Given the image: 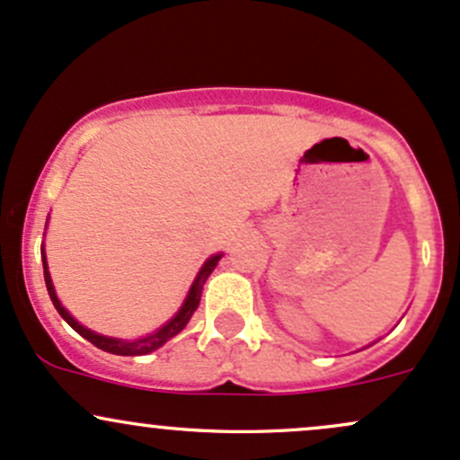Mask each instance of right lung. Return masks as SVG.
I'll return each mask as SVG.
<instances>
[{"instance_id":"add662e5","label":"right lung","mask_w":460,"mask_h":460,"mask_svg":"<svg viewBox=\"0 0 460 460\" xmlns=\"http://www.w3.org/2000/svg\"><path fill=\"white\" fill-rule=\"evenodd\" d=\"M48 228V226H46ZM224 254H212L210 259H206V263L201 265V270L197 271L195 280H192L189 294H186L184 303H181V307L177 309V314L172 315L169 323L162 324L160 329L153 331L151 335H145V338H137V340H120V338H110V335H101L96 333V331L83 327L81 323H78L76 318L67 311L66 307L61 305V300H58L57 291H54V285H52V279H50V270H48V261H46V250H43L41 245V259H43V279H46V288H48V294H50V300L52 305L57 307L58 314H61V318L66 320L70 327L76 331V333H81L83 338L90 340L93 347L107 350V353H113V355H146V353H153V350H157L162 347V344L169 342L171 338H175L177 333H180L181 329L189 324V320L192 318V314H195V309L199 307V300H201V289H204V283L208 280V276L212 274V270L217 268V263H219V259Z\"/></svg>"}]
</instances>
